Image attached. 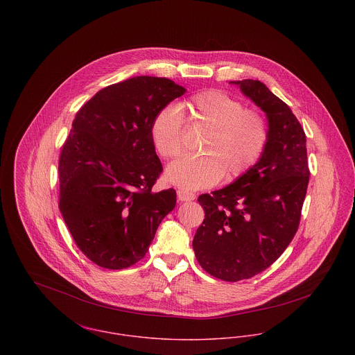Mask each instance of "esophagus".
<instances>
[{
    "mask_svg": "<svg viewBox=\"0 0 355 355\" xmlns=\"http://www.w3.org/2000/svg\"><path fill=\"white\" fill-rule=\"evenodd\" d=\"M178 198H179V201H182V202H187V201L196 200V194H194V193H190V191H187V190L179 189V190H178Z\"/></svg>",
    "mask_w": 355,
    "mask_h": 355,
    "instance_id": "34e87169",
    "label": "esophagus"
}]
</instances>
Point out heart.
Listing matches in <instances>:
<instances>
[{"label": "heart", "instance_id": "b5f03b06", "mask_svg": "<svg viewBox=\"0 0 355 355\" xmlns=\"http://www.w3.org/2000/svg\"><path fill=\"white\" fill-rule=\"evenodd\" d=\"M189 120L207 131L198 157H182L166 168V179L186 190L234 182L261 159L269 142L265 116L220 90H206L183 105ZM184 116L175 105L157 112L152 121L153 145L165 159L178 157L184 145Z\"/></svg>", "mask_w": 355, "mask_h": 355}]
</instances>
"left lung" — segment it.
I'll use <instances>...</instances> for the list:
<instances>
[{"label": "left lung", "instance_id": "1", "mask_svg": "<svg viewBox=\"0 0 355 355\" xmlns=\"http://www.w3.org/2000/svg\"><path fill=\"white\" fill-rule=\"evenodd\" d=\"M231 83L265 112L269 142L245 176L200 196L205 218L193 248L209 275L239 282L269 268L293 241L310 171L304 128L290 106L259 80Z\"/></svg>", "mask_w": 355, "mask_h": 355}]
</instances>
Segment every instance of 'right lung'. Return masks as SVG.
I'll use <instances>...</instances> for the list:
<instances>
[{
	"mask_svg": "<svg viewBox=\"0 0 355 355\" xmlns=\"http://www.w3.org/2000/svg\"><path fill=\"white\" fill-rule=\"evenodd\" d=\"M186 89L166 78L137 76L100 90L75 116L58 161L62 218L80 252L106 269L148 253L173 189L153 193L162 165L152 121Z\"/></svg>",
	"mask_w": 355,
	"mask_h": 355,
	"instance_id": "obj_1",
	"label": "right lung"
}]
</instances>
